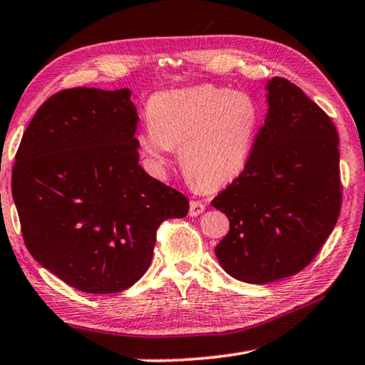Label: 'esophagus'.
I'll list each match as a JSON object with an SVG mask.
<instances>
[{"mask_svg":"<svg viewBox=\"0 0 365 365\" xmlns=\"http://www.w3.org/2000/svg\"><path fill=\"white\" fill-rule=\"evenodd\" d=\"M205 209V205L201 201H191L190 202V217H196L202 214Z\"/></svg>","mask_w":365,"mask_h":365,"instance_id":"34e87169","label":"esophagus"}]
</instances>
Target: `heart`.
Returning a JSON list of instances; mask_svg holds the SVG:
<instances>
[{"label": "heart", "instance_id": "heart-1", "mask_svg": "<svg viewBox=\"0 0 365 365\" xmlns=\"http://www.w3.org/2000/svg\"><path fill=\"white\" fill-rule=\"evenodd\" d=\"M148 128L135 142L151 168L163 170L178 148L180 165L191 182L218 190L235 182L250 161L262 125L254 96L218 86L158 92L147 105Z\"/></svg>", "mask_w": 365, "mask_h": 365}]
</instances>
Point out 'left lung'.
I'll use <instances>...</instances> for the list:
<instances>
[{"instance_id":"obj_1","label":"left lung","mask_w":365,"mask_h":365,"mask_svg":"<svg viewBox=\"0 0 365 365\" xmlns=\"http://www.w3.org/2000/svg\"><path fill=\"white\" fill-rule=\"evenodd\" d=\"M247 168L210 204L230 220L217 244L235 279L268 284L294 276L321 250L341 205L339 134L304 92L276 76Z\"/></svg>"}]
</instances>
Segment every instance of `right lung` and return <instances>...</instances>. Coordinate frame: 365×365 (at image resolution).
<instances>
[{"label": "right lung", "instance_id": "add662e5", "mask_svg": "<svg viewBox=\"0 0 365 365\" xmlns=\"http://www.w3.org/2000/svg\"><path fill=\"white\" fill-rule=\"evenodd\" d=\"M129 89L49 97L24 132L12 197L35 260L86 294H116L148 269L156 231L188 214L180 191L138 164Z\"/></svg>", "mask_w": 365, "mask_h": 365}]
</instances>
